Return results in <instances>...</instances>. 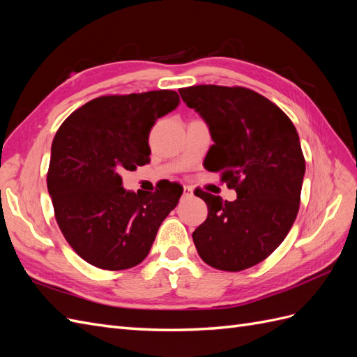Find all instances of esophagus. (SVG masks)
<instances>
[{"label": "esophagus", "instance_id": "1", "mask_svg": "<svg viewBox=\"0 0 357 357\" xmlns=\"http://www.w3.org/2000/svg\"><path fill=\"white\" fill-rule=\"evenodd\" d=\"M192 192L193 189L190 186H183V197H192Z\"/></svg>", "mask_w": 357, "mask_h": 357}]
</instances>
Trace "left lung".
<instances>
[{
  "mask_svg": "<svg viewBox=\"0 0 357 357\" xmlns=\"http://www.w3.org/2000/svg\"><path fill=\"white\" fill-rule=\"evenodd\" d=\"M181 100L208 123V171L235 189V201L198 190L208 215L192 234L202 261L236 273L257 265L283 243L301 202L305 158L295 125L278 105L243 86L198 84Z\"/></svg>",
  "mask_w": 357,
  "mask_h": 357,
  "instance_id": "8db88e82",
  "label": "left lung"
}]
</instances>
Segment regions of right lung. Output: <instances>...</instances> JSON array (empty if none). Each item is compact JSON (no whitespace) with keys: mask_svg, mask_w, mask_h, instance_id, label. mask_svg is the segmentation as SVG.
<instances>
[{"mask_svg":"<svg viewBox=\"0 0 357 357\" xmlns=\"http://www.w3.org/2000/svg\"><path fill=\"white\" fill-rule=\"evenodd\" d=\"M178 105L174 91L102 95L74 110L52 143L47 189L63 238L83 261L121 271L142 264L183 188L126 192L122 171L150 162L149 134Z\"/></svg>","mask_w":357,"mask_h":357,"instance_id":"obj_1","label":"right lung"}]
</instances>
